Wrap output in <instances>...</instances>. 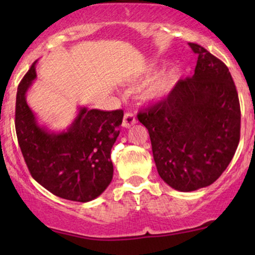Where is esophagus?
<instances>
[{
    "instance_id": "esophagus-1",
    "label": "esophagus",
    "mask_w": 255,
    "mask_h": 255,
    "mask_svg": "<svg viewBox=\"0 0 255 255\" xmlns=\"http://www.w3.org/2000/svg\"><path fill=\"white\" fill-rule=\"evenodd\" d=\"M135 122H137V120H135V116L132 113H125L124 115V118H123V127L124 128H130L132 127V125L135 124Z\"/></svg>"
}]
</instances>
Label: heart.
Segmentation results:
<instances>
[{
    "instance_id": "obj_1",
    "label": "heart",
    "mask_w": 255,
    "mask_h": 255,
    "mask_svg": "<svg viewBox=\"0 0 255 255\" xmlns=\"http://www.w3.org/2000/svg\"><path fill=\"white\" fill-rule=\"evenodd\" d=\"M153 71V67L147 68V72ZM175 82V73L174 72H167L162 74L156 81L151 86L148 90V95L151 97H161L172 89V87Z\"/></svg>"
}]
</instances>
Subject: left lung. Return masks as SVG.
I'll list each match as a JSON object with an SVG mask.
<instances>
[{"mask_svg":"<svg viewBox=\"0 0 255 255\" xmlns=\"http://www.w3.org/2000/svg\"><path fill=\"white\" fill-rule=\"evenodd\" d=\"M191 78L140 110L161 179L179 191L210 186L231 162L240 139V104L229 68L201 45Z\"/></svg>","mask_w":255,"mask_h":255,"instance_id":"obj_1","label":"left lung"}]
</instances>
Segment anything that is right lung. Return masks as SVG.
I'll return each instance as SVG.
<instances>
[{"instance_id":"1","label":"right lung","mask_w":255,"mask_h":255,"mask_svg":"<svg viewBox=\"0 0 255 255\" xmlns=\"http://www.w3.org/2000/svg\"><path fill=\"white\" fill-rule=\"evenodd\" d=\"M34 64L24 75L16 95V134L27 168L33 179L55 196L82 203L92 201L113 180L110 154L120 134L123 110L80 108L67 131H47L38 125L25 100L37 76Z\"/></svg>"}]
</instances>
